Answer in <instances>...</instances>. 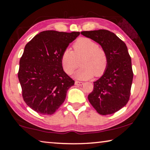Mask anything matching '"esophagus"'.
I'll list each match as a JSON object with an SVG mask.
<instances>
[{
  "label": "esophagus",
  "mask_w": 150,
  "mask_h": 150,
  "mask_svg": "<svg viewBox=\"0 0 150 150\" xmlns=\"http://www.w3.org/2000/svg\"><path fill=\"white\" fill-rule=\"evenodd\" d=\"M75 85L77 86H82L84 85V83L83 82H79V81H75Z\"/></svg>",
  "instance_id": "esophagus-1"
}]
</instances>
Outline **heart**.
<instances>
[{
	"mask_svg": "<svg viewBox=\"0 0 150 150\" xmlns=\"http://www.w3.org/2000/svg\"><path fill=\"white\" fill-rule=\"evenodd\" d=\"M74 51L66 49L61 57L63 70L71 74L79 65L81 67L74 77L79 80H88L93 76L100 77L104 74L108 66V56L106 51L95 41L87 38L78 39L73 45Z\"/></svg>",
	"mask_w": 150,
	"mask_h": 150,
	"instance_id": "1",
	"label": "heart"
}]
</instances>
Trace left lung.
Returning a JSON list of instances; mask_svg holds the SVG:
<instances>
[{"instance_id": "obj_1", "label": "left lung", "mask_w": 150, "mask_h": 150, "mask_svg": "<svg viewBox=\"0 0 150 150\" xmlns=\"http://www.w3.org/2000/svg\"><path fill=\"white\" fill-rule=\"evenodd\" d=\"M81 33L99 44L106 51L108 60L105 72L93 82V90L88 96V100L99 114L115 113L128 103L132 83V61L126 45L107 30Z\"/></svg>"}]
</instances>
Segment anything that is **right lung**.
I'll use <instances>...</instances> for the list:
<instances>
[{"label":"right lung","instance_id":"1","mask_svg":"<svg viewBox=\"0 0 150 150\" xmlns=\"http://www.w3.org/2000/svg\"><path fill=\"white\" fill-rule=\"evenodd\" d=\"M79 35L80 32L45 30L25 46L18 79L24 102L38 113H54L65 101L67 90L74 85L63 71L61 57Z\"/></svg>","mask_w":150,"mask_h":150}]
</instances>
